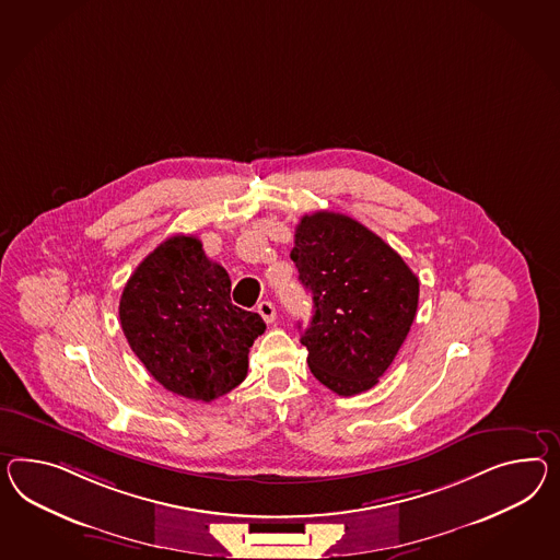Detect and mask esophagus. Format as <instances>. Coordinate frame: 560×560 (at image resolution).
<instances>
[{
  "label": "esophagus",
  "instance_id": "1",
  "mask_svg": "<svg viewBox=\"0 0 560 560\" xmlns=\"http://www.w3.org/2000/svg\"><path fill=\"white\" fill-rule=\"evenodd\" d=\"M258 313L266 323H273L276 320V306L270 301L259 302Z\"/></svg>",
  "mask_w": 560,
  "mask_h": 560
}]
</instances>
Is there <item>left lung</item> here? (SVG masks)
<instances>
[{
    "label": "left lung",
    "mask_w": 560,
    "mask_h": 560,
    "mask_svg": "<svg viewBox=\"0 0 560 560\" xmlns=\"http://www.w3.org/2000/svg\"><path fill=\"white\" fill-rule=\"evenodd\" d=\"M290 258L313 294L301 337L311 372L339 396L375 386L412 327L416 273L382 237L332 211L302 217Z\"/></svg>",
    "instance_id": "left-lung-1"
}]
</instances>
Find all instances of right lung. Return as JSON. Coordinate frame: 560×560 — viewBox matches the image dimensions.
<instances>
[{"label":"right lung","mask_w":560,"mask_h":560,"mask_svg":"<svg viewBox=\"0 0 560 560\" xmlns=\"http://www.w3.org/2000/svg\"><path fill=\"white\" fill-rule=\"evenodd\" d=\"M119 320L131 351L168 392L211 401L247 375L249 347L266 330L231 302L230 273L195 235H173L129 276Z\"/></svg>","instance_id":"add662e5"}]
</instances>
